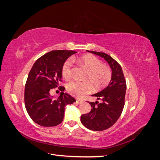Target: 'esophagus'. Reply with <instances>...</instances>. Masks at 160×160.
I'll return each mask as SVG.
<instances>
[{"label":"esophagus","mask_w":160,"mask_h":160,"mask_svg":"<svg viewBox=\"0 0 160 160\" xmlns=\"http://www.w3.org/2000/svg\"><path fill=\"white\" fill-rule=\"evenodd\" d=\"M76 102H77V104H81L82 102H83V101L81 100V99H77Z\"/></svg>","instance_id":"esophagus-1"}]
</instances>
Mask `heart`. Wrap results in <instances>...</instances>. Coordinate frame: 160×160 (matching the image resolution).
Wrapping results in <instances>:
<instances>
[{
	"label": "heart",
	"instance_id": "heart-1",
	"mask_svg": "<svg viewBox=\"0 0 160 160\" xmlns=\"http://www.w3.org/2000/svg\"><path fill=\"white\" fill-rule=\"evenodd\" d=\"M72 61H77L88 69L86 78L89 79L95 88H101L107 85L111 79V71L108 67L102 65L101 61L91 55H86L76 59L67 60L62 66V75L65 79H69L71 75ZM91 86L88 81H77L72 80L67 85L69 93L76 98H80L90 91Z\"/></svg>",
	"mask_w": 160,
	"mask_h": 160
}]
</instances>
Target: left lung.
Instances as JSON below:
<instances>
[{
  "label": "left lung",
  "instance_id": "left-lung-1",
  "mask_svg": "<svg viewBox=\"0 0 160 160\" xmlns=\"http://www.w3.org/2000/svg\"><path fill=\"white\" fill-rule=\"evenodd\" d=\"M101 57L108 62L111 69V78L107 88L92 95L98 101L90 102L91 110L81 116V122L85 128L93 131L107 129L117 122L122 113L126 92L125 81L122 67L112 57L105 52L87 51Z\"/></svg>",
  "mask_w": 160,
  "mask_h": 160
}]
</instances>
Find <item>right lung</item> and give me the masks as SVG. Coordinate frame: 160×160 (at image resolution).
<instances>
[{
    "label": "right lung",
    "instance_id": "right-lung-1",
    "mask_svg": "<svg viewBox=\"0 0 160 160\" xmlns=\"http://www.w3.org/2000/svg\"><path fill=\"white\" fill-rule=\"evenodd\" d=\"M76 52L64 50L47 52L35 61L28 73L25 89V108L33 122L41 126L60 124L63 120L65 106L76 101L62 91L57 99L50 95V90L56 88L61 81L62 65Z\"/></svg>",
    "mask_w": 160,
    "mask_h": 160
}]
</instances>
